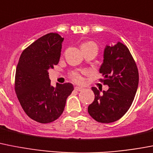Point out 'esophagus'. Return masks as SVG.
<instances>
[{"label":"esophagus","instance_id":"esophagus-1","mask_svg":"<svg viewBox=\"0 0 153 153\" xmlns=\"http://www.w3.org/2000/svg\"><path fill=\"white\" fill-rule=\"evenodd\" d=\"M74 90H75V91H82L83 89V88H82V87H74Z\"/></svg>","mask_w":153,"mask_h":153}]
</instances>
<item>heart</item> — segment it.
<instances>
[{
    "label": "heart",
    "mask_w": 153,
    "mask_h": 153,
    "mask_svg": "<svg viewBox=\"0 0 153 153\" xmlns=\"http://www.w3.org/2000/svg\"><path fill=\"white\" fill-rule=\"evenodd\" d=\"M90 43H93V44H94V42H90L84 43V44H83L82 45H87V44H90ZM86 74V72L75 71V72H73V73H71V74H70V76H71L72 79H73L74 82H76V83H83V76H82V74Z\"/></svg>",
    "instance_id": "b5f03b06"
}]
</instances>
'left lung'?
<instances>
[{
    "instance_id": "left-lung-1",
    "label": "left lung",
    "mask_w": 153,
    "mask_h": 153,
    "mask_svg": "<svg viewBox=\"0 0 153 153\" xmlns=\"http://www.w3.org/2000/svg\"><path fill=\"white\" fill-rule=\"evenodd\" d=\"M100 73V79L109 87L107 91L92 87L94 100L88 106V113L100 123H111L128 111L135 98L139 85V71L128 47L118 42L106 45Z\"/></svg>"
}]
</instances>
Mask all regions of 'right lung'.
<instances>
[{"label":"right lung","mask_w":153,"mask_h":153,"mask_svg":"<svg viewBox=\"0 0 153 153\" xmlns=\"http://www.w3.org/2000/svg\"><path fill=\"white\" fill-rule=\"evenodd\" d=\"M63 38L57 33L42 36L21 55L15 74L14 89L26 114L39 123L56 120L74 91L70 83L51 85L49 69L59 61Z\"/></svg>","instance_id":"1"}]
</instances>
